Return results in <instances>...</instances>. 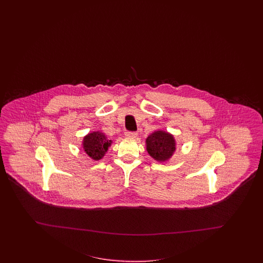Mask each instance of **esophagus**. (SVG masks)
I'll return each mask as SVG.
<instances>
[{
    "mask_svg": "<svg viewBox=\"0 0 263 263\" xmlns=\"http://www.w3.org/2000/svg\"><path fill=\"white\" fill-rule=\"evenodd\" d=\"M125 136H126L127 138H132V139H134V138H137V137H138V134L135 133V132H125Z\"/></svg>",
    "mask_w": 263,
    "mask_h": 263,
    "instance_id": "esophagus-1",
    "label": "esophagus"
}]
</instances>
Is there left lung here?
I'll return each instance as SVG.
<instances>
[{"instance_id": "left-lung-1", "label": "left lung", "mask_w": 263, "mask_h": 263, "mask_svg": "<svg viewBox=\"0 0 263 263\" xmlns=\"http://www.w3.org/2000/svg\"><path fill=\"white\" fill-rule=\"evenodd\" d=\"M146 152L153 159L165 163L172 158L176 151V141L170 132L156 130L145 140Z\"/></svg>"}]
</instances>
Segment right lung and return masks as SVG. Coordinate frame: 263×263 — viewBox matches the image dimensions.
<instances>
[{
    "mask_svg": "<svg viewBox=\"0 0 263 263\" xmlns=\"http://www.w3.org/2000/svg\"><path fill=\"white\" fill-rule=\"evenodd\" d=\"M112 142L101 131H93L84 136L82 141L83 151L95 161L102 159Z\"/></svg>",
    "mask_w": 263,
    "mask_h": 263,
    "instance_id": "obj_1",
    "label": "right lung"
}]
</instances>
